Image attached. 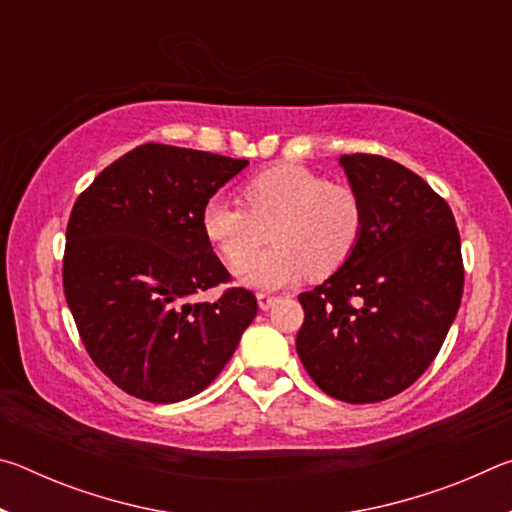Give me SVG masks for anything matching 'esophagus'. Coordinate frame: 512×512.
Returning a JSON list of instances; mask_svg holds the SVG:
<instances>
[{"label":"esophagus","mask_w":512,"mask_h":512,"mask_svg":"<svg viewBox=\"0 0 512 512\" xmlns=\"http://www.w3.org/2000/svg\"><path fill=\"white\" fill-rule=\"evenodd\" d=\"M257 302H259V309L268 311V309H271V307L275 305L277 298L271 296V293H257Z\"/></svg>","instance_id":"esophagus-1"}]
</instances>
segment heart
<instances>
[{
  "label": "heart",
  "mask_w": 512,
  "mask_h": 512,
  "mask_svg": "<svg viewBox=\"0 0 512 512\" xmlns=\"http://www.w3.org/2000/svg\"><path fill=\"white\" fill-rule=\"evenodd\" d=\"M244 201L212 194L201 212L205 237L238 266L272 225L274 246L237 268L248 287L277 289L300 277H327L354 255L366 228L357 189L329 183L300 164H282L248 180Z\"/></svg>",
  "instance_id": "1"
}]
</instances>
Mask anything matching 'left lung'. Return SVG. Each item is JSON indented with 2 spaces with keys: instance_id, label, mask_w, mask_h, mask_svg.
Returning a JSON list of instances; mask_svg holds the SVG:
<instances>
[{
  "instance_id": "obj_1",
  "label": "left lung",
  "mask_w": 512,
  "mask_h": 512,
  "mask_svg": "<svg viewBox=\"0 0 512 512\" xmlns=\"http://www.w3.org/2000/svg\"><path fill=\"white\" fill-rule=\"evenodd\" d=\"M366 207L354 255L298 300L302 366L341 402L372 404L431 366L463 298L454 214L411 169L370 153L341 155Z\"/></svg>"
}]
</instances>
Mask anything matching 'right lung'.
I'll return each mask as SVG.
<instances>
[{
  "instance_id": "add662e5",
  "label": "right lung",
  "mask_w": 512,
  "mask_h": 512,
  "mask_svg": "<svg viewBox=\"0 0 512 512\" xmlns=\"http://www.w3.org/2000/svg\"><path fill=\"white\" fill-rule=\"evenodd\" d=\"M248 160L149 142L103 169L67 221L63 289L90 359L121 391L171 404L205 391L257 316L201 225Z\"/></svg>"
}]
</instances>
